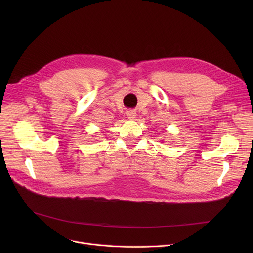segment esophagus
<instances>
[{
    "instance_id": "34e87169",
    "label": "esophagus",
    "mask_w": 253,
    "mask_h": 253,
    "mask_svg": "<svg viewBox=\"0 0 253 253\" xmlns=\"http://www.w3.org/2000/svg\"><path fill=\"white\" fill-rule=\"evenodd\" d=\"M126 116L128 119L130 120H133L135 117H136V112L133 111V110H129L126 112Z\"/></svg>"
}]
</instances>
